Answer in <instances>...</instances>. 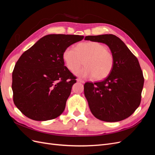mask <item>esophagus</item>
Returning a JSON list of instances; mask_svg holds the SVG:
<instances>
[{
	"label": "esophagus",
	"mask_w": 155,
	"mask_h": 155,
	"mask_svg": "<svg viewBox=\"0 0 155 155\" xmlns=\"http://www.w3.org/2000/svg\"><path fill=\"white\" fill-rule=\"evenodd\" d=\"M77 81H78V82H80V83H85V81H83V79H80V78H78V79H77Z\"/></svg>",
	"instance_id": "1"
}]
</instances>
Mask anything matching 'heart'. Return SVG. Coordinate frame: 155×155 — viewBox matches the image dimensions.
I'll list each match as a JSON object with an SVG mask.
<instances>
[{"label": "heart", "mask_w": 155, "mask_h": 155, "mask_svg": "<svg viewBox=\"0 0 155 155\" xmlns=\"http://www.w3.org/2000/svg\"><path fill=\"white\" fill-rule=\"evenodd\" d=\"M63 59L67 67L74 72L81 66L85 67L75 72L81 78H91L101 80L107 78L114 66V56L107 46L99 42L89 41L79 43L77 47L68 46L64 50Z\"/></svg>", "instance_id": "1"}]
</instances>
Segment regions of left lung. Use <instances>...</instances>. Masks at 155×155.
Wrapping results in <instances>:
<instances>
[{
	"label": "left lung",
	"mask_w": 155,
	"mask_h": 155,
	"mask_svg": "<svg viewBox=\"0 0 155 155\" xmlns=\"http://www.w3.org/2000/svg\"><path fill=\"white\" fill-rule=\"evenodd\" d=\"M85 39L106 44L115 59L109 76L101 81L84 85L91 112L96 118L107 122L127 118L141 102L144 78L138 59L114 35H88Z\"/></svg>",
	"instance_id": "1"
}]
</instances>
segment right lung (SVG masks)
Wrapping results in <instances>:
<instances>
[{"label": "right lung", "instance_id": "add662e5", "mask_svg": "<svg viewBox=\"0 0 155 155\" xmlns=\"http://www.w3.org/2000/svg\"><path fill=\"white\" fill-rule=\"evenodd\" d=\"M78 35L50 34L25 51L12 73L14 104L36 121L56 118L66 106L76 77L64 66V50L83 39Z\"/></svg>", "mask_w": 155, "mask_h": 155}]
</instances>
